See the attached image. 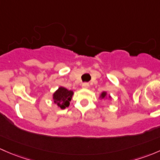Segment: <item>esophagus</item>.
Instances as JSON below:
<instances>
[{
    "label": "esophagus",
    "mask_w": 160,
    "mask_h": 160,
    "mask_svg": "<svg viewBox=\"0 0 160 160\" xmlns=\"http://www.w3.org/2000/svg\"><path fill=\"white\" fill-rule=\"evenodd\" d=\"M88 87H89V84L87 83H84L82 84V88L87 89V88H88Z\"/></svg>",
    "instance_id": "esophagus-1"
}]
</instances>
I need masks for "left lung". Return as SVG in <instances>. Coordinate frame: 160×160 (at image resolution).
Listing matches in <instances>:
<instances>
[{"mask_svg": "<svg viewBox=\"0 0 160 160\" xmlns=\"http://www.w3.org/2000/svg\"><path fill=\"white\" fill-rule=\"evenodd\" d=\"M99 98H100V100H107V98L112 99V97H111L110 95H108V94H107V92L102 91V93H100V97H99Z\"/></svg>", "mask_w": 160, "mask_h": 160, "instance_id": "obj_1", "label": "left lung"}]
</instances>
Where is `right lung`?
Masks as SVG:
<instances>
[{
  "label": "right lung",
  "instance_id": "1",
  "mask_svg": "<svg viewBox=\"0 0 160 160\" xmlns=\"http://www.w3.org/2000/svg\"><path fill=\"white\" fill-rule=\"evenodd\" d=\"M73 95V91L67 90L63 87H60L53 93V102L56 103L60 109L63 110L69 107Z\"/></svg>",
  "mask_w": 160,
  "mask_h": 160
}]
</instances>
